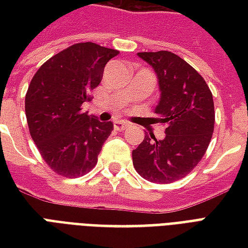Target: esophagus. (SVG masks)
I'll return each instance as SVG.
<instances>
[{
    "label": "esophagus",
    "instance_id": "obj_1",
    "mask_svg": "<svg viewBox=\"0 0 248 248\" xmlns=\"http://www.w3.org/2000/svg\"><path fill=\"white\" fill-rule=\"evenodd\" d=\"M130 124L124 121H114V129L118 130V131H122V130H126L129 127Z\"/></svg>",
    "mask_w": 248,
    "mask_h": 248
}]
</instances>
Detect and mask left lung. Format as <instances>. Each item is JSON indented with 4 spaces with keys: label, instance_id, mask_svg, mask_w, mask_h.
Wrapping results in <instances>:
<instances>
[{
    "label": "left lung",
    "instance_id": "1",
    "mask_svg": "<svg viewBox=\"0 0 248 248\" xmlns=\"http://www.w3.org/2000/svg\"><path fill=\"white\" fill-rule=\"evenodd\" d=\"M138 56L158 76L161 101L154 124L166 126V137L153 134L133 150V165L153 183H171L192 171L213 138L215 111L211 90L191 65L171 51H143Z\"/></svg>",
    "mask_w": 248,
    "mask_h": 248
}]
</instances>
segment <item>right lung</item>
Returning <instances> with one entry per match:
<instances>
[{
    "label": "right lung",
    "instance_id": "obj_1",
    "mask_svg": "<svg viewBox=\"0 0 248 248\" xmlns=\"http://www.w3.org/2000/svg\"><path fill=\"white\" fill-rule=\"evenodd\" d=\"M115 49L79 42L57 53L37 70L25 95V113L37 149L57 174L85 175L97 165L111 122H99L82 111L102 81L105 65Z\"/></svg>",
    "mask_w": 248,
    "mask_h": 248
}]
</instances>
